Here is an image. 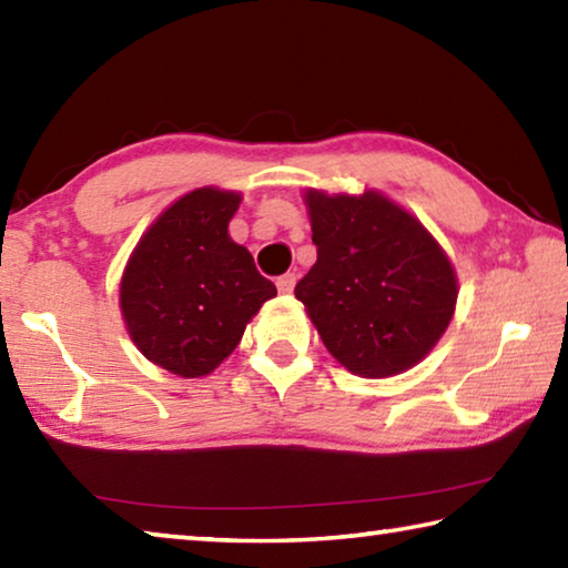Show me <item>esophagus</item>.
<instances>
[{
  "label": "esophagus",
  "mask_w": 568,
  "mask_h": 568,
  "mask_svg": "<svg viewBox=\"0 0 568 568\" xmlns=\"http://www.w3.org/2000/svg\"><path fill=\"white\" fill-rule=\"evenodd\" d=\"M295 283H297V275L295 273H285V275L277 277V291H281L283 295H291Z\"/></svg>",
  "instance_id": "34e87169"
}]
</instances>
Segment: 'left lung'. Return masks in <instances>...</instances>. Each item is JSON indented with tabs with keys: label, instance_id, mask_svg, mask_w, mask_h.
Listing matches in <instances>:
<instances>
[{
	"label": "left lung",
	"instance_id": "1",
	"mask_svg": "<svg viewBox=\"0 0 568 568\" xmlns=\"http://www.w3.org/2000/svg\"><path fill=\"white\" fill-rule=\"evenodd\" d=\"M318 261L295 285L328 353L361 378L413 368L456 313L458 277L438 240L378 190L303 192Z\"/></svg>",
	"mask_w": 568,
	"mask_h": 568
}]
</instances>
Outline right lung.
Masks as SVG:
<instances>
[{"instance_id":"obj_1","label":"right lung","mask_w":568,"mask_h":568,"mask_svg":"<svg viewBox=\"0 0 568 568\" xmlns=\"http://www.w3.org/2000/svg\"><path fill=\"white\" fill-rule=\"evenodd\" d=\"M243 195L197 187L162 210L134 245L120 281L132 343L160 368L203 378L237 348L275 285L257 273L227 225Z\"/></svg>"}]
</instances>
